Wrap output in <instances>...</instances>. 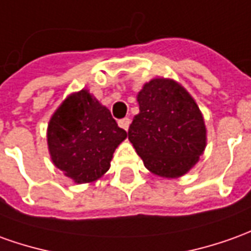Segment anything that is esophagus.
I'll return each instance as SVG.
<instances>
[{
  "label": "esophagus",
  "mask_w": 251,
  "mask_h": 251,
  "mask_svg": "<svg viewBox=\"0 0 251 251\" xmlns=\"http://www.w3.org/2000/svg\"><path fill=\"white\" fill-rule=\"evenodd\" d=\"M129 124H131V120H129L128 117H126V119H122V120L119 122V126H120L123 129H126V131L128 129Z\"/></svg>",
  "instance_id": "obj_1"
}]
</instances>
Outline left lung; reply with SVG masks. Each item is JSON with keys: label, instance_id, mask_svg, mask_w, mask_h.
<instances>
[{"label": "left lung", "instance_id": "8db88e82", "mask_svg": "<svg viewBox=\"0 0 251 251\" xmlns=\"http://www.w3.org/2000/svg\"><path fill=\"white\" fill-rule=\"evenodd\" d=\"M139 113L128 139L145 167L175 179L187 174L206 148L205 122L194 98L172 79L155 77L138 93Z\"/></svg>", "mask_w": 251, "mask_h": 251}]
</instances>
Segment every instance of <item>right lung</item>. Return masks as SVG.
Returning <instances> with one entry per match:
<instances>
[{"label": "right lung", "mask_w": 251, "mask_h": 251, "mask_svg": "<svg viewBox=\"0 0 251 251\" xmlns=\"http://www.w3.org/2000/svg\"><path fill=\"white\" fill-rule=\"evenodd\" d=\"M126 138L110 110L84 89L67 97L48 126L51 161L79 184L100 179Z\"/></svg>", "instance_id": "add662e5"}]
</instances>
